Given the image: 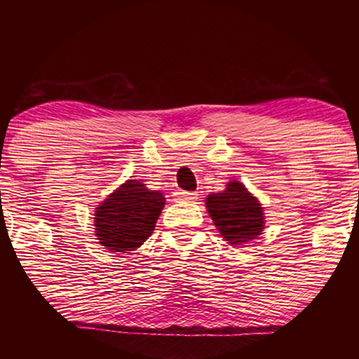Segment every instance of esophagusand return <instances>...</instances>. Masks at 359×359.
Returning <instances> with one entry per match:
<instances>
[{
  "instance_id": "1",
  "label": "esophagus",
  "mask_w": 359,
  "mask_h": 359,
  "mask_svg": "<svg viewBox=\"0 0 359 359\" xmlns=\"http://www.w3.org/2000/svg\"><path fill=\"white\" fill-rule=\"evenodd\" d=\"M197 196H199V194H197V192H185V191H179V192L175 194L177 199L185 201V203H191V201H196Z\"/></svg>"
}]
</instances>
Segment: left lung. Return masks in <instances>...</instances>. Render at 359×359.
<instances>
[{"label": "left lung", "mask_w": 359, "mask_h": 359, "mask_svg": "<svg viewBox=\"0 0 359 359\" xmlns=\"http://www.w3.org/2000/svg\"><path fill=\"white\" fill-rule=\"evenodd\" d=\"M205 209L224 241L231 245H246L265 229L262 203L240 180H229L224 191L209 194Z\"/></svg>", "instance_id": "1"}]
</instances>
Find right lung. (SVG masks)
<instances>
[{
	"mask_svg": "<svg viewBox=\"0 0 359 359\" xmlns=\"http://www.w3.org/2000/svg\"><path fill=\"white\" fill-rule=\"evenodd\" d=\"M163 205V192L150 191L142 180H126L94 211L97 241L113 253L140 248L154 233Z\"/></svg>",
	"mask_w": 359,
	"mask_h": 359,
	"instance_id": "right-lung-1",
	"label": "right lung"
}]
</instances>
